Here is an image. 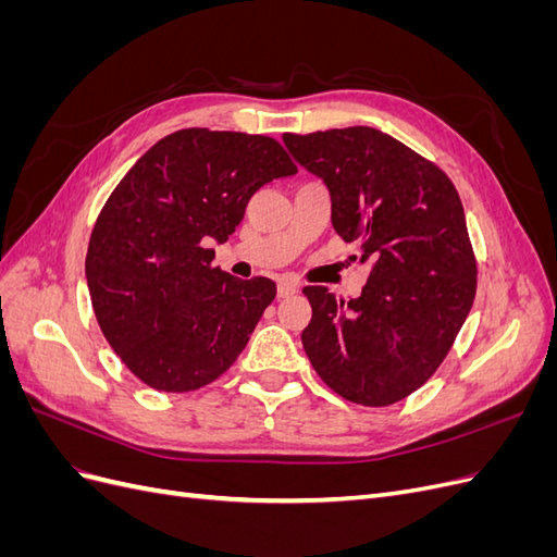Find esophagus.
I'll list each match as a JSON object with an SVG mask.
<instances>
[{
    "label": "esophagus",
    "mask_w": 557,
    "mask_h": 557,
    "mask_svg": "<svg viewBox=\"0 0 557 557\" xmlns=\"http://www.w3.org/2000/svg\"><path fill=\"white\" fill-rule=\"evenodd\" d=\"M299 293V283L293 281V278H281L278 281V297H290Z\"/></svg>",
    "instance_id": "obj_1"
}]
</instances>
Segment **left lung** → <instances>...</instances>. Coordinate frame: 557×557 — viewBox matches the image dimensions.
I'll return each mask as SVG.
<instances>
[{"label": "left lung", "mask_w": 557, "mask_h": 557, "mask_svg": "<svg viewBox=\"0 0 557 557\" xmlns=\"http://www.w3.org/2000/svg\"><path fill=\"white\" fill-rule=\"evenodd\" d=\"M293 158L327 185L332 227L360 242L369 278L344 301L309 285L307 356L336 395L387 407L446 358L476 295L458 190L440 166L374 127L283 134Z\"/></svg>", "instance_id": "obj_1"}]
</instances>
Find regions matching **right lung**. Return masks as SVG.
<instances>
[{
	"label": "right lung",
	"mask_w": 557,
	"mask_h": 557,
	"mask_svg": "<svg viewBox=\"0 0 557 557\" xmlns=\"http://www.w3.org/2000/svg\"><path fill=\"white\" fill-rule=\"evenodd\" d=\"M297 174L272 137L190 127L160 139L99 213L86 278L97 323L129 372L162 393L209 385L276 297L269 278L213 267L262 185Z\"/></svg>",
	"instance_id": "1"
}]
</instances>
